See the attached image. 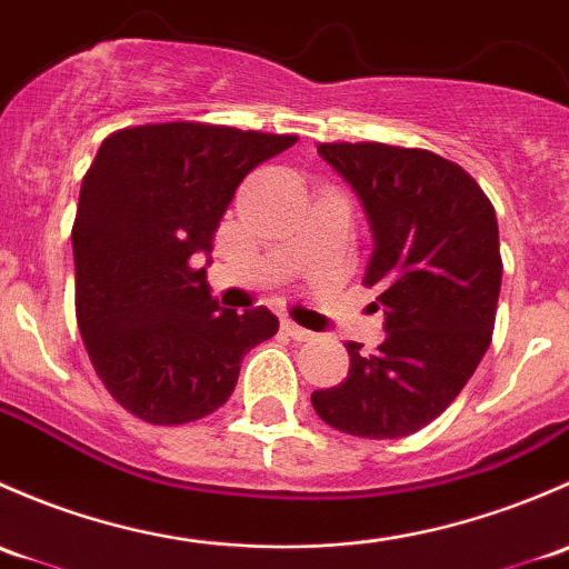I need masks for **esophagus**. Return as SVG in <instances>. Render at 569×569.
Returning <instances> with one entry per match:
<instances>
[{"label":"esophagus","instance_id":"esophagus-1","mask_svg":"<svg viewBox=\"0 0 569 569\" xmlns=\"http://www.w3.org/2000/svg\"><path fill=\"white\" fill-rule=\"evenodd\" d=\"M282 331L287 333V337L296 339V342H312V339H315L312 331H307V328L296 326V323H292V320H282Z\"/></svg>","mask_w":569,"mask_h":569}]
</instances>
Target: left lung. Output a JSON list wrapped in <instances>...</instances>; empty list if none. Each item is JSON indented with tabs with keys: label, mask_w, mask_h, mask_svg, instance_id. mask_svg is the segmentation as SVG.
Instances as JSON below:
<instances>
[{
	"label": "left lung",
	"mask_w": 569,
	"mask_h": 569,
	"mask_svg": "<svg viewBox=\"0 0 569 569\" xmlns=\"http://www.w3.org/2000/svg\"><path fill=\"white\" fill-rule=\"evenodd\" d=\"M367 210L386 339L372 353L348 342V378L312 391L333 430L402 438L438 419L488 350L501 290L496 210L455 161L380 142L318 144Z\"/></svg>",
	"instance_id": "8db88e82"
}]
</instances>
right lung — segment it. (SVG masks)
<instances>
[{"label": "right lung", "mask_w": 569, "mask_h": 569, "mask_svg": "<svg viewBox=\"0 0 569 569\" xmlns=\"http://www.w3.org/2000/svg\"><path fill=\"white\" fill-rule=\"evenodd\" d=\"M296 139L178 120L120 128L98 148L70 232L76 320L98 378L137 419L219 411L243 356L277 333L266 307L221 309L199 262L241 180Z\"/></svg>", "instance_id": "1"}]
</instances>
